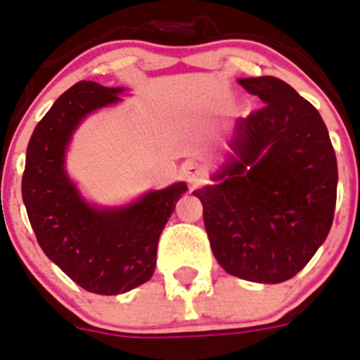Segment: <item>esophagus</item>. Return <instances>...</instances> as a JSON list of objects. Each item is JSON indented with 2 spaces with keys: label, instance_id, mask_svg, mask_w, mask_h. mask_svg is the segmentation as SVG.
I'll return each mask as SVG.
<instances>
[{
  "label": "esophagus",
  "instance_id": "obj_1",
  "mask_svg": "<svg viewBox=\"0 0 360 360\" xmlns=\"http://www.w3.org/2000/svg\"><path fill=\"white\" fill-rule=\"evenodd\" d=\"M181 174H183V177L191 184V186H199V184H202L204 181H206V170H204L200 165L193 163V161H186V163L183 165Z\"/></svg>",
  "mask_w": 360,
  "mask_h": 360
}]
</instances>
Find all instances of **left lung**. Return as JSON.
Here are the masks:
<instances>
[{
    "mask_svg": "<svg viewBox=\"0 0 360 360\" xmlns=\"http://www.w3.org/2000/svg\"><path fill=\"white\" fill-rule=\"evenodd\" d=\"M263 106L240 119L229 163L193 191L211 250L227 274L278 284L295 277L327 238L338 161L318 110L271 76L240 79Z\"/></svg>",
    "mask_w": 360,
    "mask_h": 360,
    "instance_id": "8db88e82",
    "label": "left lung"
}]
</instances>
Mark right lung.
Segmentation results:
<instances>
[{
  "label": "right lung",
  "mask_w": 360,
  "mask_h": 360,
  "mask_svg": "<svg viewBox=\"0 0 360 360\" xmlns=\"http://www.w3.org/2000/svg\"><path fill=\"white\" fill-rule=\"evenodd\" d=\"M122 89L79 82L56 99L30 139L22 200L44 254L90 293L119 295L149 281L165 224L186 191L177 183L120 210H96L63 170L65 147L83 117L119 101Z\"/></svg>",
  "instance_id": "obj_1"
}]
</instances>
